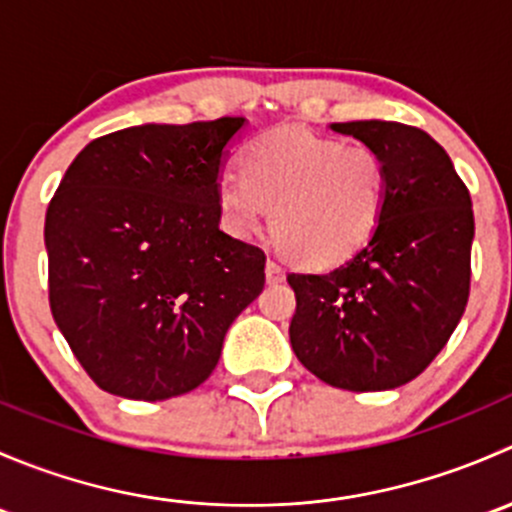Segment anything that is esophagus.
Listing matches in <instances>:
<instances>
[{"label": "esophagus", "mask_w": 512, "mask_h": 512, "mask_svg": "<svg viewBox=\"0 0 512 512\" xmlns=\"http://www.w3.org/2000/svg\"><path fill=\"white\" fill-rule=\"evenodd\" d=\"M265 275H267V282H282V280H285V270H282L280 262H275V260H267Z\"/></svg>", "instance_id": "esophagus-1"}]
</instances>
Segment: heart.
Returning a JSON list of instances; mask_svg holds the SVG:
<instances>
[{
    "instance_id": "b5f03b06",
    "label": "heart",
    "mask_w": 512,
    "mask_h": 512,
    "mask_svg": "<svg viewBox=\"0 0 512 512\" xmlns=\"http://www.w3.org/2000/svg\"><path fill=\"white\" fill-rule=\"evenodd\" d=\"M242 178L215 180V210L230 235L247 237L270 213V235L289 262L329 270L354 257L381 223L389 170L376 148L297 126L272 128L245 146Z\"/></svg>"
}]
</instances>
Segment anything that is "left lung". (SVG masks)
Wrapping results in <instances>:
<instances>
[{"instance_id":"obj_1","label":"left lung","mask_w":512,"mask_h":512,"mask_svg":"<svg viewBox=\"0 0 512 512\" xmlns=\"http://www.w3.org/2000/svg\"><path fill=\"white\" fill-rule=\"evenodd\" d=\"M376 148L389 170L381 223L327 275L289 272V342L324 384L384 391L416 379L446 347L471 294L473 208L448 153L394 121L332 123Z\"/></svg>"}]
</instances>
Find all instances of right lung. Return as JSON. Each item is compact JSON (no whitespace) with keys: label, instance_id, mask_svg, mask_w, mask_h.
Instances as JSON below:
<instances>
[{"label":"right lung","instance_id":"obj_1","mask_svg":"<svg viewBox=\"0 0 512 512\" xmlns=\"http://www.w3.org/2000/svg\"><path fill=\"white\" fill-rule=\"evenodd\" d=\"M245 118L123 128L91 141L46 208L49 307L98 389L188 394L265 287V252L225 235L215 180Z\"/></svg>","mask_w":512,"mask_h":512}]
</instances>
